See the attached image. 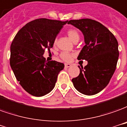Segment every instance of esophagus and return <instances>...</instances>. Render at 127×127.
Here are the masks:
<instances>
[{
  "instance_id": "obj_1",
  "label": "esophagus",
  "mask_w": 127,
  "mask_h": 127,
  "mask_svg": "<svg viewBox=\"0 0 127 127\" xmlns=\"http://www.w3.org/2000/svg\"><path fill=\"white\" fill-rule=\"evenodd\" d=\"M71 66V64H65V68H70Z\"/></svg>"
}]
</instances>
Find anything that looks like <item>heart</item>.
<instances>
[{"label":"heart","instance_id":"b5f03b06","mask_svg":"<svg viewBox=\"0 0 127 127\" xmlns=\"http://www.w3.org/2000/svg\"><path fill=\"white\" fill-rule=\"evenodd\" d=\"M67 34H68V37L70 38L74 42H75L76 41H78L79 39V34L78 33V31L74 29H70L67 31ZM57 40L55 39L53 42V44H56ZM72 56V55L70 53H68L67 52H62L60 54V57L65 62H68L71 59V57Z\"/></svg>","mask_w":127,"mask_h":127}]
</instances>
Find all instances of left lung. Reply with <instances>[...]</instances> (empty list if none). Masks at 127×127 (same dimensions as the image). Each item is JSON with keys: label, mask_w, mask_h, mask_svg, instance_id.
<instances>
[{"label": "left lung", "mask_w": 127, "mask_h": 127, "mask_svg": "<svg viewBox=\"0 0 127 127\" xmlns=\"http://www.w3.org/2000/svg\"><path fill=\"white\" fill-rule=\"evenodd\" d=\"M68 24L79 29L83 34L85 45L77 59L88 61L84 68L79 67V76L72 81L81 94L94 95L108 85L116 70L119 57L118 43L113 33L96 20H71Z\"/></svg>", "instance_id": "8db88e82"}]
</instances>
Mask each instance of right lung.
<instances>
[{
  "label": "right lung",
  "mask_w": 127,
  "mask_h": 127,
  "mask_svg": "<svg viewBox=\"0 0 127 127\" xmlns=\"http://www.w3.org/2000/svg\"><path fill=\"white\" fill-rule=\"evenodd\" d=\"M68 22L39 18L25 25L11 45L10 65L23 89L34 96H42L53 90L63 63L47 62L44 51L53 46L63 26Z\"/></svg>",
  "instance_id": "add662e5"
}]
</instances>
